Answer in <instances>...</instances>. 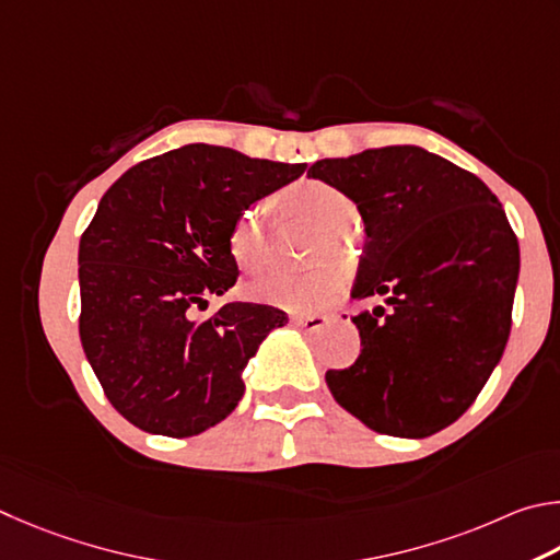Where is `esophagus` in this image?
Returning <instances> with one entry per match:
<instances>
[{"label":"esophagus","mask_w":560,"mask_h":560,"mask_svg":"<svg viewBox=\"0 0 560 560\" xmlns=\"http://www.w3.org/2000/svg\"><path fill=\"white\" fill-rule=\"evenodd\" d=\"M292 322H295L302 331H317L327 325L329 317L327 315H298V317H292Z\"/></svg>","instance_id":"1"}]
</instances>
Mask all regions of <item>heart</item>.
<instances>
[{
	"label": "heart",
	"mask_w": 560,
	"mask_h": 560,
	"mask_svg": "<svg viewBox=\"0 0 560 560\" xmlns=\"http://www.w3.org/2000/svg\"><path fill=\"white\" fill-rule=\"evenodd\" d=\"M275 201L290 219L305 221L319 231V243L315 245L317 258H322L327 248L331 253H345V231L357 219V203L345 191L319 179H302L282 189ZM229 245L233 260L243 270L262 272L268 268V233L255 211L238 213L231 225ZM339 288L341 272L337 268H322L307 275H272L253 285V295L292 312H315L335 298Z\"/></svg>",
	"instance_id": "heart-1"
}]
</instances>
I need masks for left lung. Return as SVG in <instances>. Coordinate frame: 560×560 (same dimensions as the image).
<instances>
[{"label": "left lung", "mask_w": 560, "mask_h": 560, "mask_svg": "<svg viewBox=\"0 0 560 560\" xmlns=\"http://www.w3.org/2000/svg\"><path fill=\"white\" fill-rule=\"evenodd\" d=\"M345 191L366 225L351 317L361 354L327 371L337 404L384 435L428 438L475 404L504 354L518 241L489 186L410 144L307 170Z\"/></svg>", "instance_id": "obj_1"}]
</instances>
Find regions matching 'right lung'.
<instances>
[{"label":"right lung","mask_w":560,"mask_h":560,"mask_svg":"<svg viewBox=\"0 0 560 560\" xmlns=\"http://www.w3.org/2000/svg\"><path fill=\"white\" fill-rule=\"evenodd\" d=\"M302 172L186 144L135 164L97 203L78 248V331L107 400L144 433L191 438L221 423L245 390L243 366L288 325L255 302L191 315L238 280L229 245L238 213Z\"/></svg>","instance_id":"add662e5"}]
</instances>
